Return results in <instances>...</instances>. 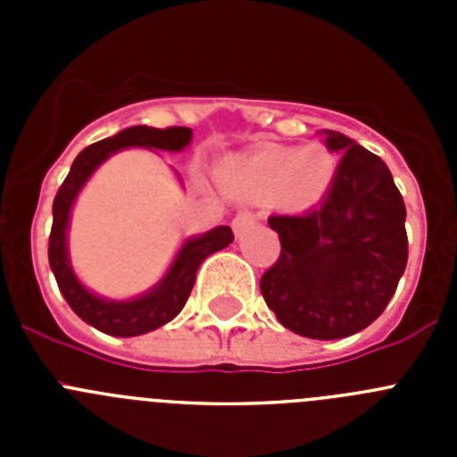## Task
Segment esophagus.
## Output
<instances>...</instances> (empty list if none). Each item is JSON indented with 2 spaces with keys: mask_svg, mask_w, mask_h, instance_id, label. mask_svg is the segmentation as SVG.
Returning <instances> with one entry per match:
<instances>
[{
  "mask_svg": "<svg viewBox=\"0 0 457 457\" xmlns=\"http://www.w3.org/2000/svg\"><path fill=\"white\" fill-rule=\"evenodd\" d=\"M253 224H256V217H253L252 212H240V215L233 220V233H236L237 237H242L247 231H252Z\"/></svg>",
  "mask_w": 457,
  "mask_h": 457,
  "instance_id": "1",
  "label": "esophagus"
}]
</instances>
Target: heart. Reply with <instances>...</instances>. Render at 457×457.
I'll return each instance as SVG.
<instances>
[{"instance_id": "heart-1", "label": "heart", "mask_w": 457, "mask_h": 457, "mask_svg": "<svg viewBox=\"0 0 457 457\" xmlns=\"http://www.w3.org/2000/svg\"><path fill=\"white\" fill-rule=\"evenodd\" d=\"M337 176V160L320 146L263 148L226 162L221 183L240 199H277L288 210H309L325 199Z\"/></svg>"}]
</instances>
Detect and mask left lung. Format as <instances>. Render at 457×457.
<instances>
[{"label": "left lung", "mask_w": 457, "mask_h": 457, "mask_svg": "<svg viewBox=\"0 0 457 457\" xmlns=\"http://www.w3.org/2000/svg\"><path fill=\"white\" fill-rule=\"evenodd\" d=\"M341 155L318 208L274 215L281 256L261 277V293L290 332L318 341L361 332L394 297L407 265L405 204L378 155L337 130H322Z\"/></svg>", "instance_id": "1"}]
</instances>
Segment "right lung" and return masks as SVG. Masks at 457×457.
Here are the masks:
<instances>
[{
  "label": "right lung",
  "mask_w": 457,
  "mask_h": 457,
  "mask_svg": "<svg viewBox=\"0 0 457 457\" xmlns=\"http://www.w3.org/2000/svg\"><path fill=\"white\" fill-rule=\"evenodd\" d=\"M192 130L189 128H148V125H135L125 128L119 135L107 137L103 141H96L84 148L75 162L71 173L66 176L63 185L59 187L52 205V233L47 258L50 268L54 272L59 290L71 304V309L82 318L87 325L96 327L98 332L109 337H139L148 334L157 327L167 325L169 320L179 316L192 293L196 270L204 263L210 253L221 252L233 242V231L228 226H217L212 231L201 233V236L187 237L180 245L179 253L171 261L164 277L157 281L146 293L130 297V300H109L103 295L93 293L82 284L71 265V253H68V226H71L72 205L78 201V194L91 179L93 171L123 148H148V151H167L180 153L189 146Z\"/></svg>",
  "instance_id": "add662e5"
}]
</instances>
